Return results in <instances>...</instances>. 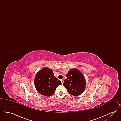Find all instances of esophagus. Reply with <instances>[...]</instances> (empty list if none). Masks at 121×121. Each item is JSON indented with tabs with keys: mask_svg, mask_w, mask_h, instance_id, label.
<instances>
[{
	"mask_svg": "<svg viewBox=\"0 0 121 121\" xmlns=\"http://www.w3.org/2000/svg\"><path fill=\"white\" fill-rule=\"evenodd\" d=\"M61 82H62V84H63V83H64V80H63V79H62V80H61Z\"/></svg>",
	"mask_w": 121,
	"mask_h": 121,
	"instance_id": "obj_1",
	"label": "esophagus"
}]
</instances>
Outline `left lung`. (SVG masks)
Returning <instances> with one entry per match:
<instances>
[{
    "label": "left lung",
    "mask_w": 121,
    "mask_h": 121,
    "mask_svg": "<svg viewBox=\"0 0 121 121\" xmlns=\"http://www.w3.org/2000/svg\"><path fill=\"white\" fill-rule=\"evenodd\" d=\"M63 86L68 92L73 96H78L84 92L86 82L84 77L78 69H71L67 74Z\"/></svg>",
    "instance_id": "obj_1"
}]
</instances>
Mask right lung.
<instances>
[{
  "mask_svg": "<svg viewBox=\"0 0 121 121\" xmlns=\"http://www.w3.org/2000/svg\"><path fill=\"white\" fill-rule=\"evenodd\" d=\"M62 84L61 82L54 76L51 69L43 68L36 75L35 85L37 90L43 95L50 96L55 92L57 86Z\"/></svg>",
  "mask_w": 121,
  "mask_h": 121,
  "instance_id": "1",
  "label": "right lung"
}]
</instances>
